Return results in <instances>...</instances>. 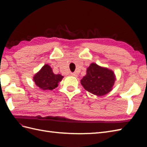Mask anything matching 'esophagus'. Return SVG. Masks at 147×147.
<instances>
[{"label":"esophagus","instance_id":"1","mask_svg":"<svg viewBox=\"0 0 147 147\" xmlns=\"http://www.w3.org/2000/svg\"><path fill=\"white\" fill-rule=\"evenodd\" d=\"M71 76H74V77H76V76H78L77 74H76V73H71Z\"/></svg>","mask_w":147,"mask_h":147}]
</instances>
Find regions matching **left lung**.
<instances>
[{"label": "left lung", "mask_w": 147, "mask_h": 147, "mask_svg": "<svg viewBox=\"0 0 147 147\" xmlns=\"http://www.w3.org/2000/svg\"><path fill=\"white\" fill-rule=\"evenodd\" d=\"M114 82L113 71L92 63L87 69L86 75L81 80V84L88 92L102 96L111 92Z\"/></svg>", "instance_id": "8db88e82"}]
</instances>
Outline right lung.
I'll return each instance as SVG.
<instances>
[{"label": "right lung", "instance_id": "right-lung-1", "mask_svg": "<svg viewBox=\"0 0 147 147\" xmlns=\"http://www.w3.org/2000/svg\"><path fill=\"white\" fill-rule=\"evenodd\" d=\"M62 76L61 74H55L52 68L48 64L43 65L38 73L33 77V80L40 88L43 90H52L58 86Z\"/></svg>", "mask_w": 147, "mask_h": 147}]
</instances>
